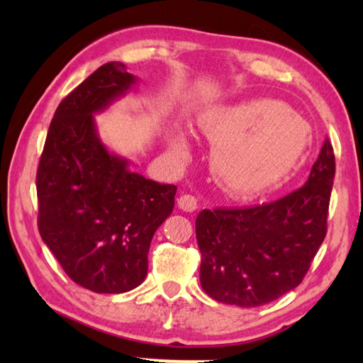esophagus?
<instances>
[{"label":"esophagus","mask_w":363,"mask_h":363,"mask_svg":"<svg viewBox=\"0 0 363 363\" xmlns=\"http://www.w3.org/2000/svg\"><path fill=\"white\" fill-rule=\"evenodd\" d=\"M177 206H179L182 211H189V213H192L196 210V208H199L195 196L189 195V194H184L179 196V199H177Z\"/></svg>","instance_id":"34e87169"}]
</instances>
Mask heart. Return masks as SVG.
Instances as JSON below:
<instances>
[{"label":"heart","mask_w":363,"mask_h":363,"mask_svg":"<svg viewBox=\"0 0 363 363\" xmlns=\"http://www.w3.org/2000/svg\"><path fill=\"white\" fill-rule=\"evenodd\" d=\"M201 126L216 145L214 176L237 196L259 195L279 186L312 143L309 123L274 99L216 107L205 115ZM176 152L187 155L186 139L177 140Z\"/></svg>","instance_id":"1"}]
</instances>
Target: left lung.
<instances>
[{
  "label": "left lung",
  "instance_id": "obj_1",
  "mask_svg": "<svg viewBox=\"0 0 363 363\" xmlns=\"http://www.w3.org/2000/svg\"><path fill=\"white\" fill-rule=\"evenodd\" d=\"M335 179L333 145L325 139L309 179L272 203L200 211V284L224 304L257 307L303 281L327 235Z\"/></svg>",
  "mask_w": 363,
  "mask_h": 363
}]
</instances>
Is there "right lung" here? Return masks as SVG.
Listing matches in <instances>:
<instances>
[{"instance_id": "obj_1", "label": "right lung", "mask_w": 363, "mask_h": 363, "mask_svg": "<svg viewBox=\"0 0 363 363\" xmlns=\"http://www.w3.org/2000/svg\"><path fill=\"white\" fill-rule=\"evenodd\" d=\"M136 77L108 62L59 104L36 171L38 230L64 272L94 293L143 284L155 230L174 208L177 187L128 169L96 131L94 113L126 94Z\"/></svg>"}]
</instances>
